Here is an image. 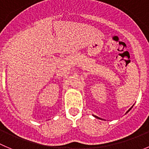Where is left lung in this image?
I'll return each instance as SVG.
<instances>
[{
    "label": "left lung",
    "instance_id": "1",
    "mask_svg": "<svg viewBox=\"0 0 149 149\" xmlns=\"http://www.w3.org/2000/svg\"><path fill=\"white\" fill-rule=\"evenodd\" d=\"M132 107H133V106H132ZM132 107H131V108H130V109H129V110H127V113H128V112H129V111H130V110H131V109H132ZM93 116H94L95 118H98V119H102V118H99L98 116H94V115H93Z\"/></svg>",
    "mask_w": 149,
    "mask_h": 149
}]
</instances>
